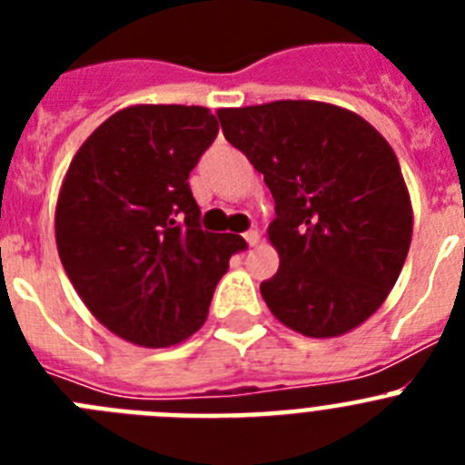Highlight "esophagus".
I'll list each match as a JSON object with an SVG mask.
<instances>
[{
    "instance_id": "34e87169",
    "label": "esophagus",
    "mask_w": 465,
    "mask_h": 465,
    "mask_svg": "<svg viewBox=\"0 0 465 465\" xmlns=\"http://www.w3.org/2000/svg\"><path fill=\"white\" fill-rule=\"evenodd\" d=\"M244 240L249 242V246H258L261 244V232L258 230H249V232H244Z\"/></svg>"
}]
</instances>
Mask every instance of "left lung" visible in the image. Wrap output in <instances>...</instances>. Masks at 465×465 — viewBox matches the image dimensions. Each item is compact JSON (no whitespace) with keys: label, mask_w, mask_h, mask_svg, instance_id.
Returning <instances> with one entry per match:
<instances>
[{"label":"left lung","mask_w":465,"mask_h":465,"mask_svg":"<svg viewBox=\"0 0 465 465\" xmlns=\"http://www.w3.org/2000/svg\"><path fill=\"white\" fill-rule=\"evenodd\" d=\"M219 121L274 197L279 270L261 283L270 312L319 340L368 322L412 242V200L389 142L354 111L316 100L221 109Z\"/></svg>","instance_id":"obj_1"}]
</instances>
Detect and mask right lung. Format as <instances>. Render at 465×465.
Here are the masks:
<instances>
[{"label":"right lung","instance_id":"add662e5","mask_svg":"<svg viewBox=\"0 0 465 465\" xmlns=\"http://www.w3.org/2000/svg\"><path fill=\"white\" fill-rule=\"evenodd\" d=\"M219 133L204 106L133 104L72 158L55 244L90 314L137 347H172L207 322L230 256L246 242L200 228L188 174Z\"/></svg>","mask_w":465,"mask_h":465}]
</instances>
